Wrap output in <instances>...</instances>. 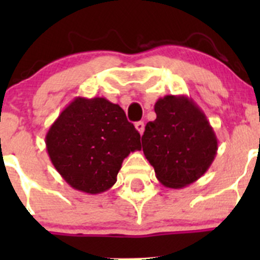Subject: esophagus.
I'll list each match as a JSON object with an SVG mask.
<instances>
[{"label": "esophagus", "instance_id": "1", "mask_svg": "<svg viewBox=\"0 0 260 260\" xmlns=\"http://www.w3.org/2000/svg\"><path fill=\"white\" fill-rule=\"evenodd\" d=\"M135 125H136V129L138 131V133H140V135H142V133L145 132V123L143 122H137Z\"/></svg>", "mask_w": 260, "mask_h": 260}]
</instances>
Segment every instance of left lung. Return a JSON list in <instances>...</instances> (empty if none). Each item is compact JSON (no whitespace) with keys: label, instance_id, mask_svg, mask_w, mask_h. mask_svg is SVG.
I'll list each match as a JSON object with an SVG mask.
<instances>
[{"label":"left lung","instance_id":"1","mask_svg":"<svg viewBox=\"0 0 260 260\" xmlns=\"http://www.w3.org/2000/svg\"><path fill=\"white\" fill-rule=\"evenodd\" d=\"M157 118L142 136L146 158L166 187L182 188L200 179L217 152V138L205 113L186 95H166L154 104Z\"/></svg>","mask_w":260,"mask_h":260}]
</instances>
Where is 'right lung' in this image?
Segmentation results:
<instances>
[{
	"instance_id": "add662e5",
	"label": "right lung",
	"mask_w": 260,
	"mask_h": 260,
	"mask_svg": "<svg viewBox=\"0 0 260 260\" xmlns=\"http://www.w3.org/2000/svg\"><path fill=\"white\" fill-rule=\"evenodd\" d=\"M140 140L118 104L102 96H77L49 128L45 143L62 179L95 195L114 185L123 159L141 149Z\"/></svg>"
}]
</instances>
